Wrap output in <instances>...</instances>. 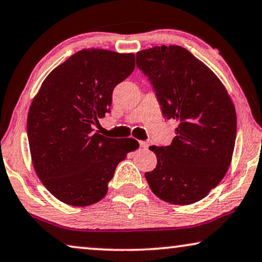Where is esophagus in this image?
<instances>
[{
    "instance_id": "esophagus-1",
    "label": "esophagus",
    "mask_w": 262,
    "mask_h": 262,
    "mask_svg": "<svg viewBox=\"0 0 262 262\" xmlns=\"http://www.w3.org/2000/svg\"><path fill=\"white\" fill-rule=\"evenodd\" d=\"M139 145H141V148L148 149L150 144H149V142H146V141H141V142H139Z\"/></svg>"
}]
</instances>
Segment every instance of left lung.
<instances>
[{"instance_id":"left-lung-1","label":"left lung","mask_w":262,"mask_h":262,"mask_svg":"<svg viewBox=\"0 0 262 262\" xmlns=\"http://www.w3.org/2000/svg\"><path fill=\"white\" fill-rule=\"evenodd\" d=\"M164 118L177 120L170 145L150 146L157 164L145 179L154 194L189 205L209 194L230 166L236 139V111L223 83L188 50L154 46L136 55Z\"/></svg>"}]
</instances>
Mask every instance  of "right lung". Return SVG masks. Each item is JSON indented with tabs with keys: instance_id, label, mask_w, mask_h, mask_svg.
<instances>
[{
	"instance_id": "add662e5",
	"label": "right lung",
	"mask_w": 262,
	"mask_h": 262,
	"mask_svg": "<svg viewBox=\"0 0 262 262\" xmlns=\"http://www.w3.org/2000/svg\"><path fill=\"white\" fill-rule=\"evenodd\" d=\"M134 69V53L84 49L55 68L34 96L27 117L32 163L60 202H100L118 163L138 148L134 138H108L92 128L110 112L114 87Z\"/></svg>"
}]
</instances>
